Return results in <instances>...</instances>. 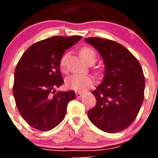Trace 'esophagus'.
Here are the masks:
<instances>
[{"label": "esophagus", "mask_w": 158, "mask_h": 158, "mask_svg": "<svg viewBox=\"0 0 158 158\" xmlns=\"http://www.w3.org/2000/svg\"><path fill=\"white\" fill-rule=\"evenodd\" d=\"M81 96H82V93H81V92H77V93L76 94V97L77 98H80Z\"/></svg>", "instance_id": "esophagus-1"}]
</instances>
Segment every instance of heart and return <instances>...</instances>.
Here are the masks:
<instances>
[{"instance_id": "1", "label": "heart", "mask_w": 158, "mask_h": 158, "mask_svg": "<svg viewBox=\"0 0 158 158\" xmlns=\"http://www.w3.org/2000/svg\"><path fill=\"white\" fill-rule=\"evenodd\" d=\"M80 55L84 60L88 62V61L96 60V53L93 49L90 48H84L81 50ZM67 59L65 55L61 58L60 61L61 67H64ZM94 80L91 77L85 74H73L67 78L66 85L70 89L75 91H84L94 85Z\"/></svg>"}]
</instances>
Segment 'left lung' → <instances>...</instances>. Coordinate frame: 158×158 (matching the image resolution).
I'll list each match as a JSON object with an SVG mask.
<instances>
[{"instance_id": "left-lung-1", "label": "left lung", "mask_w": 158, "mask_h": 158, "mask_svg": "<svg viewBox=\"0 0 158 158\" xmlns=\"http://www.w3.org/2000/svg\"><path fill=\"white\" fill-rule=\"evenodd\" d=\"M98 50L105 64L102 81L91 92L97 105L88 111L98 128L117 133L137 117L144 99L145 77L138 60L124 46L101 38H85Z\"/></svg>"}]
</instances>
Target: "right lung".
<instances>
[{
	"label": "right lung",
	"mask_w": 158,
	"mask_h": 158,
	"mask_svg": "<svg viewBox=\"0 0 158 158\" xmlns=\"http://www.w3.org/2000/svg\"><path fill=\"white\" fill-rule=\"evenodd\" d=\"M81 36H53L30 47L14 73L13 96L20 114L35 129L48 131L63 120L73 91H56L64 83L60 61L67 49Z\"/></svg>",
	"instance_id": "add662e5"
}]
</instances>
